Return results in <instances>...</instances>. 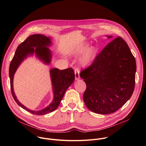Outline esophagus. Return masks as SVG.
<instances>
[{
  "mask_svg": "<svg viewBox=\"0 0 146 146\" xmlns=\"http://www.w3.org/2000/svg\"><path fill=\"white\" fill-rule=\"evenodd\" d=\"M75 79L78 80L80 79V75H79V71L78 69H75Z\"/></svg>",
  "mask_w": 146,
  "mask_h": 146,
  "instance_id": "obj_1",
  "label": "esophagus"
}]
</instances>
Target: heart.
I'll return each mask as SVG.
<instances>
[{
	"label": "heart",
	"mask_w": 146,
	"mask_h": 146,
	"mask_svg": "<svg viewBox=\"0 0 146 146\" xmlns=\"http://www.w3.org/2000/svg\"><path fill=\"white\" fill-rule=\"evenodd\" d=\"M88 43H84L80 45L75 51V54L78 55L82 54L84 51L87 48L88 49L83 54L82 56L80 58L79 63L81 66L86 67L90 65L91 62L94 60L98 52L97 48L94 46H91L88 48Z\"/></svg>",
	"instance_id": "1"
}]
</instances>
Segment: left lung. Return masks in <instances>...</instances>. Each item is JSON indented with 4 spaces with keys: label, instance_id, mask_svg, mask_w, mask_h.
<instances>
[{
    "label": "left lung",
    "instance_id": "obj_1",
    "mask_svg": "<svg viewBox=\"0 0 146 146\" xmlns=\"http://www.w3.org/2000/svg\"><path fill=\"white\" fill-rule=\"evenodd\" d=\"M136 69L135 57L127 43L120 36L110 42L94 62L80 71L86 84L83 100L87 107L99 114L119 110L133 94Z\"/></svg>",
    "mask_w": 146,
    "mask_h": 146
}]
</instances>
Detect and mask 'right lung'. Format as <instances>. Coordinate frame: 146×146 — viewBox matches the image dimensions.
I'll return each instance as SVG.
<instances>
[{"label":"right lung","instance_id":"1","mask_svg":"<svg viewBox=\"0 0 146 146\" xmlns=\"http://www.w3.org/2000/svg\"><path fill=\"white\" fill-rule=\"evenodd\" d=\"M50 44L51 40L48 37L41 34L30 35L19 45L10 65L9 76L13 96L19 106L34 115H44L55 110L59 106L66 90L75 80V73L74 70L71 68L63 70L58 68L51 70L50 75L54 97L52 102L48 106L40 111H36L29 110L17 99L13 88V79L17 68L27 56L33 55L34 52L44 63L49 64L51 62V53L50 49L47 47Z\"/></svg>","mask_w":146,"mask_h":146}]
</instances>
